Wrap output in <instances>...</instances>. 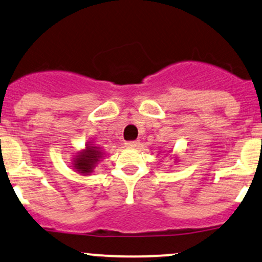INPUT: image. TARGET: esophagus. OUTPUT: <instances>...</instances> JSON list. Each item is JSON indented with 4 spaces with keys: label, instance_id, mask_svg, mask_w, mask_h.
<instances>
[{
    "label": "esophagus",
    "instance_id": "obj_1",
    "mask_svg": "<svg viewBox=\"0 0 262 262\" xmlns=\"http://www.w3.org/2000/svg\"><path fill=\"white\" fill-rule=\"evenodd\" d=\"M140 143L138 140H133V141H128V143H125V148L128 149H137L139 148Z\"/></svg>",
    "mask_w": 262,
    "mask_h": 262
}]
</instances>
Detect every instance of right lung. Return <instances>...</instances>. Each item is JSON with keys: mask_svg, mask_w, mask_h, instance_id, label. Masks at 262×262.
<instances>
[{"mask_svg": "<svg viewBox=\"0 0 262 262\" xmlns=\"http://www.w3.org/2000/svg\"><path fill=\"white\" fill-rule=\"evenodd\" d=\"M104 156L106 154L102 148L96 145L93 141H89L85 148L75 152L74 158L71 159V167L82 176L91 175Z\"/></svg>", "mask_w": 262, "mask_h": 262, "instance_id": "obj_1", "label": "right lung"}]
</instances>
